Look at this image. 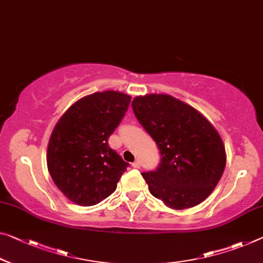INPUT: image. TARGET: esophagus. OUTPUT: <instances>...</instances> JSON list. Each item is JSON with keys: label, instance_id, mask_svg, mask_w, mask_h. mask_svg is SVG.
Wrapping results in <instances>:
<instances>
[{"label": "esophagus", "instance_id": "obj_1", "mask_svg": "<svg viewBox=\"0 0 263 263\" xmlns=\"http://www.w3.org/2000/svg\"><path fill=\"white\" fill-rule=\"evenodd\" d=\"M132 165H133V168H140L141 163H140V161H135V162L132 163Z\"/></svg>", "mask_w": 263, "mask_h": 263}]
</instances>
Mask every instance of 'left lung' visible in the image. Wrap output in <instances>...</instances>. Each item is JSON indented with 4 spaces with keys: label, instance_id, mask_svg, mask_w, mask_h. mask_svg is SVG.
Listing matches in <instances>:
<instances>
[{
    "label": "left lung",
    "instance_id": "obj_1",
    "mask_svg": "<svg viewBox=\"0 0 263 263\" xmlns=\"http://www.w3.org/2000/svg\"><path fill=\"white\" fill-rule=\"evenodd\" d=\"M132 107L162 156L155 172L142 173L149 192L175 211L200 204L224 172L219 132L199 110L168 94L136 96Z\"/></svg>",
    "mask_w": 263,
    "mask_h": 263
}]
</instances>
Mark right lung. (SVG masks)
<instances>
[{
	"instance_id": "add662e5",
	"label": "right lung",
	"mask_w": 263,
	"mask_h": 263,
	"mask_svg": "<svg viewBox=\"0 0 263 263\" xmlns=\"http://www.w3.org/2000/svg\"><path fill=\"white\" fill-rule=\"evenodd\" d=\"M132 96L106 90L76 101L58 121L47 149L52 181L75 204L94 205L116 191L127 171L108 139L126 114Z\"/></svg>"
}]
</instances>
